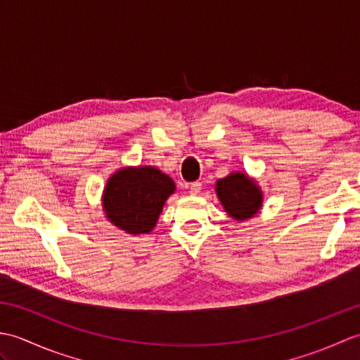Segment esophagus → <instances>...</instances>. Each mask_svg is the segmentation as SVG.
I'll return each instance as SVG.
<instances>
[{
  "instance_id": "obj_1",
  "label": "esophagus",
  "mask_w": 360,
  "mask_h": 360,
  "mask_svg": "<svg viewBox=\"0 0 360 360\" xmlns=\"http://www.w3.org/2000/svg\"><path fill=\"white\" fill-rule=\"evenodd\" d=\"M201 192V182H193V184H190V195H198Z\"/></svg>"
}]
</instances>
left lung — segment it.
I'll list each match as a JSON object with an SVG mask.
<instances>
[{"label":"left lung","mask_w":360,"mask_h":360,"mask_svg":"<svg viewBox=\"0 0 360 360\" xmlns=\"http://www.w3.org/2000/svg\"><path fill=\"white\" fill-rule=\"evenodd\" d=\"M215 192L224 212L240 223L254 218L263 207V190L248 173H229L217 181Z\"/></svg>","instance_id":"obj_1"}]
</instances>
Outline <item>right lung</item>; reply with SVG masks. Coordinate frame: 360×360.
<instances>
[{"instance_id":"1","label":"right lung","mask_w":360,"mask_h":360,"mask_svg":"<svg viewBox=\"0 0 360 360\" xmlns=\"http://www.w3.org/2000/svg\"><path fill=\"white\" fill-rule=\"evenodd\" d=\"M174 190L173 179L156 167H124L106 181L102 195L105 217L128 235L150 233Z\"/></svg>"}]
</instances>
